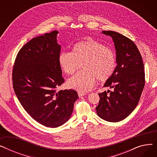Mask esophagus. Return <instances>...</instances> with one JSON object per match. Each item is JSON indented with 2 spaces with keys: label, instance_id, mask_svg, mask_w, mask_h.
<instances>
[{
  "label": "esophagus",
  "instance_id": "esophagus-1",
  "mask_svg": "<svg viewBox=\"0 0 157 157\" xmlns=\"http://www.w3.org/2000/svg\"><path fill=\"white\" fill-rule=\"evenodd\" d=\"M78 94L79 97H82V96H84V95H86L87 94H86V93H85V92H78Z\"/></svg>",
  "mask_w": 157,
  "mask_h": 157
}]
</instances>
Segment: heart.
<instances>
[{"label":"heart","instance_id":"1","mask_svg":"<svg viewBox=\"0 0 157 157\" xmlns=\"http://www.w3.org/2000/svg\"><path fill=\"white\" fill-rule=\"evenodd\" d=\"M61 69L67 75H73L80 68L84 71L71 78L69 88L85 92L91 90L96 79L104 82L112 76L117 67L116 55L111 49L92 38L74 45L72 52H62L59 56Z\"/></svg>","mask_w":157,"mask_h":157}]
</instances>
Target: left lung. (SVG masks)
<instances>
[{
	"label": "left lung",
	"mask_w": 157,
	"mask_h": 157,
	"mask_svg": "<svg viewBox=\"0 0 157 157\" xmlns=\"http://www.w3.org/2000/svg\"><path fill=\"white\" fill-rule=\"evenodd\" d=\"M102 34L113 38L117 65L104 85L113 90L98 94L100 101L96 111L103 120L118 122L127 117L139 103L145 85L144 64L141 53L131 39L114 31H103Z\"/></svg>",
	"instance_id": "8db88e82"
}]
</instances>
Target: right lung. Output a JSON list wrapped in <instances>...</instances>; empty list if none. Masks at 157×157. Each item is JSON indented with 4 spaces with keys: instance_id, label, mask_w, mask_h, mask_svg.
<instances>
[{
    "instance_id": "obj_1",
    "label": "right lung",
    "mask_w": 157,
    "mask_h": 157,
    "mask_svg": "<svg viewBox=\"0 0 157 157\" xmlns=\"http://www.w3.org/2000/svg\"><path fill=\"white\" fill-rule=\"evenodd\" d=\"M55 30L33 38L19 51L13 69V86L28 114L48 127L67 121L78 99L74 90L57 91L64 83L59 63L61 46Z\"/></svg>"
}]
</instances>
